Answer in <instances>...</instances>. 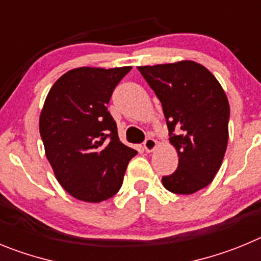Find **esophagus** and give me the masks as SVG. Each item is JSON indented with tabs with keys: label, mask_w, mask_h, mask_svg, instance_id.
<instances>
[{
	"label": "esophagus",
	"mask_w": 261,
	"mask_h": 261,
	"mask_svg": "<svg viewBox=\"0 0 261 261\" xmlns=\"http://www.w3.org/2000/svg\"><path fill=\"white\" fill-rule=\"evenodd\" d=\"M156 145H157L156 140L152 139V138H148V139H145V142H144V149L147 152H152V151H154Z\"/></svg>",
	"instance_id": "34e87169"
}]
</instances>
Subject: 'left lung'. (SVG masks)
Wrapping results in <instances>:
<instances>
[{
	"instance_id": "obj_1",
	"label": "left lung",
	"mask_w": 261,
	"mask_h": 261,
	"mask_svg": "<svg viewBox=\"0 0 261 261\" xmlns=\"http://www.w3.org/2000/svg\"><path fill=\"white\" fill-rule=\"evenodd\" d=\"M163 105L178 168L163 177L170 192L190 195L208 186L224 160L230 107L215 75L194 61L139 66Z\"/></svg>"
}]
</instances>
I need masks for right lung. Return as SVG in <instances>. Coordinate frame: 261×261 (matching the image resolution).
<instances>
[{"mask_svg":"<svg viewBox=\"0 0 261 261\" xmlns=\"http://www.w3.org/2000/svg\"><path fill=\"white\" fill-rule=\"evenodd\" d=\"M131 66L78 67L49 91L40 114L45 154L61 186L75 199L100 203L119 191L138 152L119 140L108 112L112 93Z\"/></svg>","mask_w":261,"mask_h":261,"instance_id":"1","label":"right lung"}]
</instances>
